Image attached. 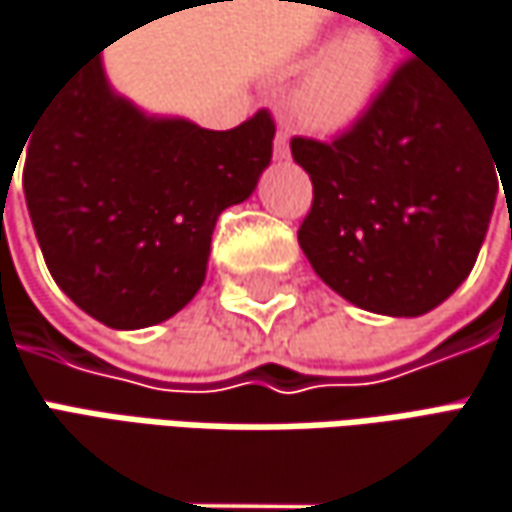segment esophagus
<instances>
[{"mask_svg":"<svg viewBox=\"0 0 512 512\" xmlns=\"http://www.w3.org/2000/svg\"><path fill=\"white\" fill-rule=\"evenodd\" d=\"M275 157L278 160H286L289 157V131L280 125L278 128V134H275Z\"/></svg>","mask_w":512,"mask_h":512,"instance_id":"34e87169","label":"esophagus"}]
</instances>
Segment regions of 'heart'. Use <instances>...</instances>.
Returning a JSON list of instances; mask_svg holds the SVG:
<instances>
[{"label": "heart", "instance_id": "heart-1", "mask_svg": "<svg viewBox=\"0 0 512 512\" xmlns=\"http://www.w3.org/2000/svg\"><path fill=\"white\" fill-rule=\"evenodd\" d=\"M387 74V42L375 31H352L329 45L300 77L295 111L315 131H344L375 102Z\"/></svg>", "mask_w": 512, "mask_h": 512}]
</instances>
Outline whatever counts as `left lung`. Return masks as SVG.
<instances>
[{"mask_svg":"<svg viewBox=\"0 0 512 512\" xmlns=\"http://www.w3.org/2000/svg\"><path fill=\"white\" fill-rule=\"evenodd\" d=\"M292 157L312 180L303 255L341 298L392 318L464 283L504 189L484 117L421 59L398 65L332 143L295 137Z\"/></svg>","mask_w":512,"mask_h":512,"instance_id":"left-lung-1","label":"left lung"}]
</instances>
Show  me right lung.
I'll return each mask as SVG.
<instances>
[{"mask_svg":"<svg viewBox=\"0 0 512 512\" xmlns=\"http://www.w3.org/2000/svg\"><path fill=\"white\" fill-rule=\"evenodd\" d=\"M263 108L229 131L148 117L111 91L100 51L25 140L22 189L56 286L111 329L177 315L206 280L214 223L272 160Z\"/></svg>","mask_w":512,"mask_h":512,"instance_id":"right-lung-1","label":"right lung"}]
</instances>
